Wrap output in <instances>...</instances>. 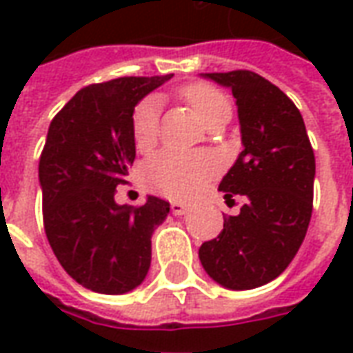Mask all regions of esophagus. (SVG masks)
I'll return each mask as SVG.
<instances>
[{"instance_id":"1","label":"esophagus","mask_w":353,"mask_h":353,"mask_svg":"<svg viewBox=\"0 0 353 353\" xmlns=\"http://www.w3.org/2000/svg\"><path fill=\"white\" fill-rule=\"evenodd\" d=\"M172 214L174 215H185L191 208L187 206V204H181V202H172Z\"/></svg>"}]
</instances>
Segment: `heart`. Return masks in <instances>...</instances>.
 I'll return each instance as SVG.
<instances>
[{
    "label": "heart",
    "instance_id": "b5f03b06",
    "mask_svg": "<svg viewBox=\"0 0 353 353\" xmlns=\"http://www.w3.org/2000/svg\"><path fill=\"white\" fill-rule=\"evenodd\" d=\"M187 103L206 124L221 109L230 108L221 90L208 83H191L181 90ZM132 138L139 151H147L159 138V101L153 98L139 101L132 113ZM221 170V164L210 153L154 154L141 170V179L149 191L176 200H191Z\"/></svg>",
    "mask_w": 353,
    "mask_h": 353
}]
</instances>
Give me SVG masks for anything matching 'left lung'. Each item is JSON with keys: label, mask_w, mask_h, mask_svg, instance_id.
Wrapping results in <instances>:
<instances>
[{"label": "left lung", "mask_w": 353, "mask_h": 353, "mask_svg": "<svg viewBox=\"0 0 353 353\" xmlns=\"http://www.w3.org/2000/svg\"><path fill=\"white\" fill-rule=\"evenodd\" d=\"M236 98L244 151L219 183L240 214L200 245L204 270L227 289L261 288L278 278L303 244L312 217L316 159L303 115L280 88L257 73H202ZM234 202V200H232Z\"/></svg>", "instance_id": "1"}]
</instances>
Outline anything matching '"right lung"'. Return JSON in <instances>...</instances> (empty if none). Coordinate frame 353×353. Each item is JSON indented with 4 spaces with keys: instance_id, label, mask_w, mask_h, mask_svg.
<instances>
[{
    "instance_id": "right-lung-1",
    "label": "right lung",
    "mask_w": 353,
    "mask_h": 353,
    "mask_svg": "<svg viewBox=\"0 0 353 353\" xmlns=\"http://www.w3.org/2000/svg\"><path fill=\"white\" fill-rule=\"evenodd\" d=\"M168 79L172 73L88 85L49 126L39 159L45 234L65 272L96 293L123 295L145 280L153 230L170 212L157 196L139 208L115 202L136 159L134 108Z\"/></svg>"
}]
</instances>
